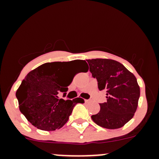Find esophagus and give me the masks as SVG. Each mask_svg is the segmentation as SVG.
Listing matches in <instances>:
<instances>
[{
    "label": "esophagus",
    "mask_w": 159,
    "mask_h": 159,
    "mask_svg": "<svg viewBox=\"0 0 159 159\" xmlns=\"http://www.w3.org/2000/svg\"><path fill=\"white\" fill-rule=\"evenodd\" d=\"M84 101H85V102H86V103H87V102H90V100H88V99H85Z\"/></svg>",
    "instance_id": "34e87169"
}]
</instances>
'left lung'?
Masks as SVG:
<instances>
[{"instance_id":"1","label":"left lung","mask_w":159,"mask_h":159,"mask_svg":"<svg viewBox=\"0 0 159 159\" xmlns=\"http://www.w3.org/2000/svg\"><path fill=\"white\" fill-rule=\"evenodd\" d=\"M99 90H106L107 102L91 117L95 123L108 129L123 127L134 116L140 97L135 76L122 63L111 59L87 60Z\"/></svg>"}]
</instances>
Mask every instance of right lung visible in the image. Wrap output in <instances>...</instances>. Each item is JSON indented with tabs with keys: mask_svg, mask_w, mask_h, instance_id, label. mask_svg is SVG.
<instances>
[{
	"mask_svg": "<svg viewBox=\"0 0 159 159\" xmlns=\"http://www.w3.org/2000/svg\"><path fill=\"white\" fill-rule=\"evenodd\" d=\"M72 63L81 65L84 72L88 71V65L82 60L46 63L30 71L16 91L20 111L37 129L44 131L61 129L68 121L75 105L84 102L81 98L73 100L59 98L61 92L66 96L67 87L73 79L65 78Z\"/></svg>",
	"mask_w": 159,
	"mask_h": 159,
	"instance_id": "right-lung-1",
	"label": "right lung"
}]
</instances>
